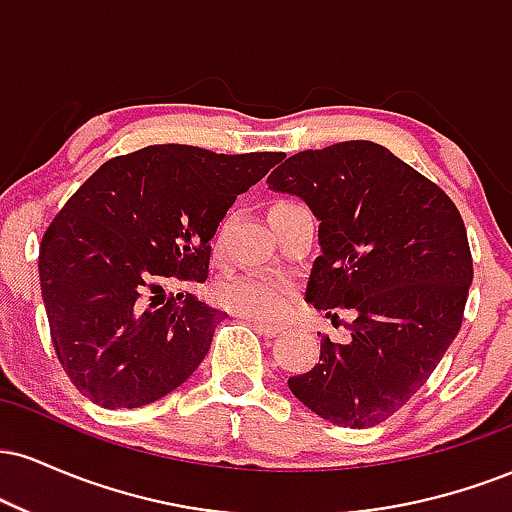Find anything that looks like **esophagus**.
<instances>
[{"label": "esophagus", "instance_id": "obj_1", "mask_svg": "<svg viewBox=\"0 0 512 512\" xmlns=\"http://www.w3.org/2000/svg\"><path fill=\"white\" fill-rule=\"evenodd\" d=\"M250 325L255 327L262 337H276V334L284 332V327L281 325H269V322H260V320H250Z\"/></svg>", "mask_w": 512, "mask_h": 512}]
</instances>
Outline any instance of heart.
Segmentation results:
<instances>
[{"mask_svg": "<svg viewBox=\"0 0 512 512\" xmlns=\"http://www.w3.org/2000/svg\"><path fill=\"white\" fill-rule=\"evenodd\" d=\"M293 207L291 202H276L269 214ZM296 284L286 276L245 272L226 279L219 286V301L231 313L250 317V320L274 322L281 320L296 301Z\"/></svg>", "mask_w": 512, "mask_h": 512, "instance_id": "obj_1", "label": "heart"}]
</instances>
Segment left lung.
I'll return each mask as SVG.
<instances>
[{
	"label": "left lung",
	"mask_w": 512,
	"mask_h": 512,
	"mask_svg": "<svg viewBox=\"0 0 512 512\" xmlns=\"http://www.w3.org/2000/svg\"><path fill=\"white\" fill-rule=\"evenodd\" d=\"M267 182L320 221L305 301L332 322L351 317L349 339L322 337L291 392L337 426L380 424L431 378L462 327L474 269L460 211L436 182L363 139L301 151Z\"/></svg>",
	"instance_id": "1"
}]
</instances>
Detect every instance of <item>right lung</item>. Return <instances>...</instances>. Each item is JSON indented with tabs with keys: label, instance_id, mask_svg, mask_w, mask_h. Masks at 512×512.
<instances>
[{
	"label": "right lung",
	"instance_id": "obj_1",
	"mask_svg": "<svg viewBox=\"0 0 512 512\" xmlns=\"http://www.w3.org/2000/svg\"><path fill=\"white\" fill-rule=\"evenodd\" d=\"M284 158L158 144L110 158L40 243L52 344L76 390L105 409L166 397L207 356L223 313L170 276L202 284L219 221Z\"/></svg>",
	"mask_w": 512,
	"mask_h": 512
}]
</instances>
